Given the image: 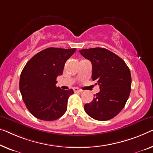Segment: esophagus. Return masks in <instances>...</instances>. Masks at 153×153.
<instances>
[{
	"label": "esophagus",
	"mask_w": 153,
	"mask_h": 153,
	"mask_svg": "<svg viewBox=\"0 0 153 153\" xmlns=\"http://www.w3.org/2000/svg\"><path fill=\"white\" fill-rule=\"evenodd\" d=\"M74 91L75 93H82V91L79 89V88H74Z\"/></svg>",
	"instance_id": "1"
}]
</instances>
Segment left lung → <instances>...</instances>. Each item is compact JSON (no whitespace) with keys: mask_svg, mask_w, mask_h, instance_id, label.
<instances>
[{"mask_svg":"<svg viewBox=\"0 0 153 153\" xmlns=\"http://www.w3.org/2000/svg\"><path fill=\"white\" fill-rule=\"evenodd\" d=\"M92 64V79L100 86L93 101L84 105L85 112L99 121L115 117L124 108L131 87V75L126 64L119 56L104 48L79 50Z\"/></svg>","mask_w":153,"mask_h":153,"instance_id":"8db88e82","label":"left lung"}]
</instances>
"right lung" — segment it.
<instances>
[{"label":"right lung","instance_id":"add662e5","mask_svg":"<svg viewBox=\"0 0 153 153\" xmlns=\"http://www.w3.org/2000/svg\"><path fill=\"white\" fill-rule=\"evenodd\" d=\"M76 49L47 48L33 56L22 69L20 93L27 109L38 119L56 120L67 111L68 99L74 90L56 87V78L62 75L66 61Z\"/></svg>","mask_w":153,"mask_h":153}]
</instances>
